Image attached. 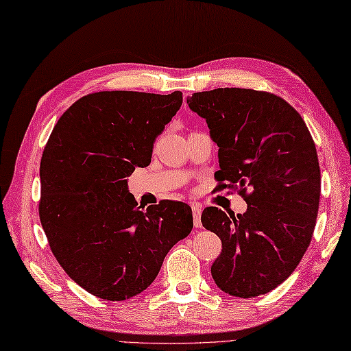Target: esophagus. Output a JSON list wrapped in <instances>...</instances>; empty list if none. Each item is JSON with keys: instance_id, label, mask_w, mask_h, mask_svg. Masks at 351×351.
Segmentation results:
<instances>
[{"instance_id": "esophagus-1", "label": "esophagus", "mask_w": 351, "mask_h": 351, "mask_svg": "<svg viewBox=\"0 0 351 351\" xmlns=\"http://www.w3.org/2000/svg\"><path fill=\"white\" fill-rule=\"evenodd\" d=\"M193 218H194V226L200 228L202 226V206L198 203L193 204Z\"/></svg>"}]
</instances>
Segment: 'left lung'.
Masks as SVG:
<instances>
[{"label":"left lung","instance_id":"left-lung-1","mask_svg":"<svg viewBox=\"0 0 351 351\" xmlns=\"http://www.w3.org/2000/svg\"><path fill=\"white\" fill-rule=\"evenodd\" d=\"M218 147V189L240 191L244 214L209 206L202 224L221 240L210 267L224 293L255 298L286 281L312 240L321 171L306 122L284 99L249 88H215L186 99Z\"/></svg>","mask_w":351,"mask_h":351}]
</instances>
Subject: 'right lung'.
<instances>
[{
  "mask_svg": "<svg viewBox=\"0 0 351 351\" xmlns=\"http://www.w3.org/2000/svg\"><path fill=\"white\" fill-rule=\"evenodd\" d=\"M182 102V91L87 95L59 117L45 145L43 229L65 274L97 298L142 293L193 230L189 204L165 200L141 209L127 180L151 163L157 136Z\"/></svg>",
  "mask_w": 351,
  "mask_h": 351,
  "instance_id": "obj_1",
  "label": "right lung"
}]
</instances>
